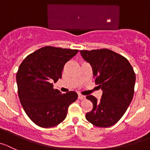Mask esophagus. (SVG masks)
Returning a JSON list of instances; mask_svg holds the SVG:
<instances>
[{
    "label": "esophagus",
    "instance_id": "34e87169",
    "mask_svg": "<svg viewBox=\"0 0 150 150\" xmlns=\"http://www.w3.org/2000/svg\"><path fill=\"white\" fill-rule=\"evenodd\" d=\"M85 98L86 97H85L84 96H83V95H81V94L78 95V99H79V100H84Z\"/></svg>",
    "mask_w": 150,
    "mask_h": 150
}]
</instances>
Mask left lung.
<instances>
[{
    "label": "left lung",
    "mask_w": 150,
    "mask_h": 150,
    "mask_svg": "<svg viewBox=\"0 0 150 150\" xmlns=\"http://www.w3.org/2000/svg\"><path fill=\"white\" fill-rule=\"evenodd\" d=\"M82 58L92 68L95 82L103 90L100 100L86 96L93 104L86 114L89 122L98 127H109L121 118L132 100L135 74L128 60L108 49L80 50Z\"/></svg>",
    "instance_id": "left-lung-1"
}]
</instances>
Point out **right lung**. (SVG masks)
Segmentation results:
<instances>
[{"instance_id": "1", "label": "right lung", "mask_w": 150, "mask_h": 150, "mask_svg": "<svg viewBox=\"0 0 150 150\" xmlns=\"http://www.w3.org/2000/svg\"><path fill=\"white\" fill-rule=\"evenodd\" d=\"M78 50L42 47L21 64L16 80L18 97L31 121L40 127H55L67 117L69 105L78 98L75 92L62 94L53 88L61 78L64 65Z\"/></svg>"}]
</instances>
